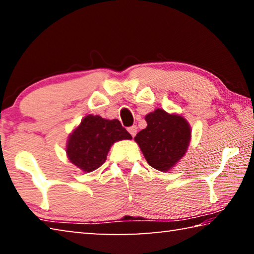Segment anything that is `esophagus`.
<instances>
[{"label": "esophagus", "mask_w": 254, "mask_h": 254, "mask_svg": "<svg viewBox=\"0 0 254 254\" xmlns=\"http://www.w3.org/2000/svg\"><path fill=\"white\" fill-rule=\"evenodd\" d=\"M127 131H128V133H130V134L132 135V137H134V136H135V134H136L137 128H136V127H135V126H133V127H128V128H127Z\"/></svg>", "instance_id": "obj_1"}]
</instances>
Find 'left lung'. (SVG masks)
Segmentation results:
<instances>
[{
    "instance_id": "1",
    "label": "left lung",
    "mask_w": 254,
    "mask_h": 254,
    "mask_svg": "<svg viewBox=\"0 0 254 254\" xmlns=\"http://www.w3.org/2000/svg\"><path fill=\"white\" fill-rule=\"evenodd\" d=\"M144 119L147 127L137 133L134 141L152 168L169 171L187 152L190 126L180 114H170L162 109H156Z\"/></svg>"
}]
</instances>
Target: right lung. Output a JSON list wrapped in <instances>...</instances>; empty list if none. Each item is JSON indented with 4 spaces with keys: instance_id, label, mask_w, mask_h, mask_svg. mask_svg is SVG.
Listing matches in <instances>:
<instances>
[{
    "instance_id": "1",
    "label": "right lung",
    "mask_w": 254,
    "mask_h": 254,
    "mask_svg": "<svg viewBox=\"0 0 254 254\" xmlns=\"http://www.w3.org/2000/svg\"><path fill=\"white\" fill-rule=\"evenodd\" d=\"M131 139L118 119L107 120L88 114L68 135L66 153L72 165L84 173H91L105 162L115 142Z\"/></svg>"
}]
</instances>
